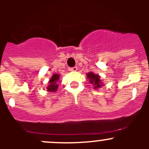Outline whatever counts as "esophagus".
I'll return each mask as SVG.
<instances>
[{
    "label": "esophagus",
    "mask_w": 149,
    "mask_h": 149,
    "mask_svg": "<svg viewBox=\"0 0 149 149\" xmlns=\"http://www.w3.org/2000/svg\"><path fill=\"white\" fill-rule=\"evenodd\" d=\"M77 69L78 68L76 67V66H75V67L73 68H69V70H70V71H76Z\"/></svg>",
    "instance_id": "esophagus-1"
}]
</instances>
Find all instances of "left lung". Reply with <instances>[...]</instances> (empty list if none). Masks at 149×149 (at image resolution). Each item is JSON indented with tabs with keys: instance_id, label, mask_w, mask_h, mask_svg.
<instances>
[{
	"instance_id": "left-lung-1",
	"label": "left lung",
	"mask_w": 149,
	"mask_h": 149,
	"mask_svg": "<svg viewBox=\"0 0 149 149\" xmlns=\"http://www.w3.org/2000/svg\"><path fill=\"white\" fill-rule=\"evenodd\" d=\"M87 78L89 79V83L92 84L94 89L101 88L102 86V82L100 76L99 75L94 74L92 72H89L87 73Z\"/></svg>"
}]
</instances>
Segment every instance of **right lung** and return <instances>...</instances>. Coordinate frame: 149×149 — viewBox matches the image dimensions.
Instances as JSON below:
<instances>
[{
  "instance_id": "1",
  "label": "right lung",
  "mask_w": 149,
  "mask_h": 149,
  "mask_svg": "<svg viewBox=\"0 0 149 149\" xmlns=\"http://www.w3.org/2000/svg\"><path fill=\"white\" fill-rule=\"evenodd\" d=\"M60 79L59 74H53L49 81V84L47 86V89L49 92H55L58 88V81Z\"/></svg>"
}]
</instances>
